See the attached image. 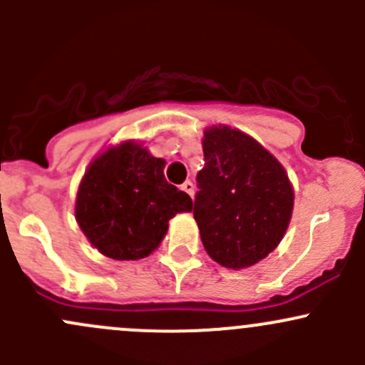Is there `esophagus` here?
Here are the masks:
<instances>
[{
  "mask_svg": "<svg viewBox=\"0 0 365 365\" xmlns=\"http://www.w3.org/2000/svg\"><path fill=\"white\" fill-rule=\"evenodd\" d=\"M182 190L185 194H189L190 197H194V183L189 182V180H187L185 183H182Z\"/></svg>",
  "mask_w": 365,
  "mask_h": 365,
  "instance_id": "esophagus-1",
  "label": "esophagus"
}]
</instances>
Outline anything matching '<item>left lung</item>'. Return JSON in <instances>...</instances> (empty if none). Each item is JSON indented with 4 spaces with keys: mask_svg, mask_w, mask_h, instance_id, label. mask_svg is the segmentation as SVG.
<instances>
[{
    "mask_svg": "<svg viewBox=\"0 0 365 365\" xmlns=\"http://www.w3.org/2000/svg\"><path fill=\"white\" fill-rule=\"evenodd\" d=\"M194 219L206 252L233 270L256 264L281 244L293 212L282 164L256 139L227 125L203 138Z\"/></svg>",
    "mask_w": 365,
    "mask_h": 365,
    "instance_id": "left-lung-1",
    "label": "left lung"
}]
</instances>
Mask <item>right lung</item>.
<instances>
[{
  "instance_id": "add662e5",
  "label": "right lung",
  "mask_w": 365,
  "mask_h": 365,
  "mask_svg": "<svg viewBox=\"0 0 365 365\" xmlns=\"http://www.w3.org/2000/svg\"><path fill=\"white\" fill-rule=\"evenodd\" d=\"M164 165L135 141L109 146L88 165L76 220L98 252L118 261L150 256L168 233L169 219L192 210L189 194L165 182Z\"/></svg>"
}]
</instances>
